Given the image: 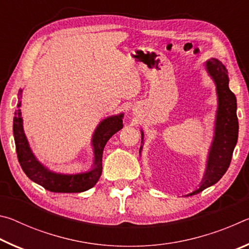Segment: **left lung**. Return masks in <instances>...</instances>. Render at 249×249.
<instances>
[{"label": "left lung", "instance_id": "obj_1", "mask_svg": "<svg viewBox=\"0 0 249 249\" xmlns=\"http://www.w3.org/2000/svg\"><path fill=\"white\" fill-rule=\"evenodd\" d=\"M205 70L213 80L216 87L217 109L214 124L213 141L211 142L208 159H206L205 172L199 188L188 193L187 196H195L204 189L215 184L226 170L229 169L231 156L238 138V119L236 115L237 103L236 96L229 88V75L226 67L220 60L212 58L205 62ZM142 133V146L140 156L144 146V132Z\"/></svg>", "mask_w": 249, "mask_h": 249}]
</instances>
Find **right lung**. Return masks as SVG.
Instances as JSON below:
<instances>
[{
	"mask_svg": "<svg viewBox=\"0 0 249 249\" xmlns=\"http://www.w3.org/2000/svg\"><path fill=\"white\" fill-rule=\"evenodd\" d=\"M23 90L18 91V109L13 120V134L16 153L23 171L34 182L41 185L46 190L58 193H78L89 190L98 182L102 174V155L105 145L113 135L123 128L124 114L112 115L102 120L96 126L92 135L91 145L93 147V163L90 170L74 172V174H60L48 169L44 166L29 146L23 127V117L20 112Z\"/></svg>",
	"mask_w": 249,
	"mask_h": 249,
	"instance_id": "right-lung-1",
	"label": "right lung"
}]
</instances>
